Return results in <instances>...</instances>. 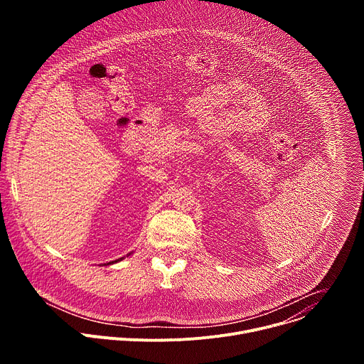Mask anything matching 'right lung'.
Masks as SVG:
<instances>
[{
    "instance_id": "right-lung-1",
    "label": "right lung",
    "mask_w": 364,
    "mask_h": 364,
    "mask_svg": "<svg viewBox=\"0 0 364 364\" xmlns=\"http://www.w3.org/2000/svg\"><path fill=\"white\" fill-rule=\"evenodd\" d=\"M121 259H122V257H121ZM121 259H118V261H121ZM118 261H114V262H118ZM114 262H109L108 265H111V264H114Z\"/></svg>"
}]
</instances>
